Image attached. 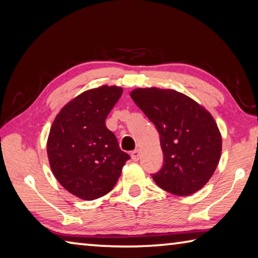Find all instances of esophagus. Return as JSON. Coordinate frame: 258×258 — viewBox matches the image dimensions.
Returning a JSON list of instances; mask_svg holds the SVG:
<instances>
[{
  "instance_id": "obj_1",
  "label": "esophagus",
  "mask_w": 258,
  "mask_h": 258,
  "mask_svg": "<svg viewBox=\"0 0 258 258\" xmlns=\"http://www.w3.org/2000/svg\"><path fill=\"white\" fill-rule=\"evenodd\" d=\"M131 157L134 161H138L140 158V150H134L132 154H131Z\"/></svg>"
}]
</instances>
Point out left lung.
I'll return each instance as SVG.
<instances>
[{
	"label": "left lung",
	"instance_id": "obj_1",
	"mask_svg": "<svg viewBox=\"0 0 258 258\" xmlns=\"http://www.w3.org/2000/svg\"><path fill=\"white\" fill-rule=\"evenodd\" d=\"M155 124L164 165L151 175L161 189L190 196L211 180L222 152V135L206 108L172 89L138 87L130 93Z\"/></svg>",
	"mask_w": 258,
	"mask_h": 258
}]
</instances>
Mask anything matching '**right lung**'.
<instances>
[{
	"label": "right lung",
	"mask_w": 258,
	"mask_h": 258,
	"mask_svg": "<svg viewBox=\"0 0 258 258\" xmlns=\"http://www.w3.org/2000/svg\"><path fill=\"white\" fill-rule=\"evenodd\" d=\"M123 87L101 85L84 91L61 108L51 125L47 158L56 180L83 200L110 192L130 156L106 126Z\"/></svg>",
	"instance_id": "add662e5"
}]
</instances>
